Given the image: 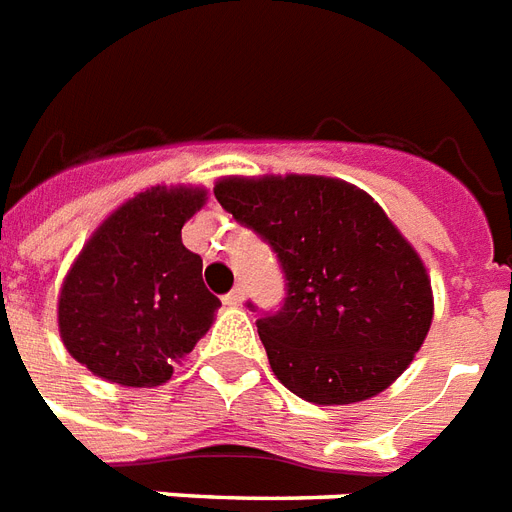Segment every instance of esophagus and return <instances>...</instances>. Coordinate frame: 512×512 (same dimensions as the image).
<instances>
[{
  "mask_svg": "<svg viewBox=\"0 0 512 512\" xmlns=\"http://www.w3.org/2000/svg\"><path fill=\"white\" fill-rule=\"evenodd\" d=\"M222 301L227 306H240L245 301V288H243V285H237V288H232L230 293L222 298Z\"/></svg>",
  "mask_w": 512,
  "mask_h": 512,
  "instance_id": "obj_1",
  "label": "esophagus"
}]
</instances>
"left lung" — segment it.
Returning <instances> with one entry per match:
<instances>
[{"label": "left lung", "mask_w": 512, "mask_h": 512, "mask_svg": "<svg viewBox=\"0 0 512 512\" xmlns=\"http://www.w3.org/2000/svg\"><path fill=\"white\" fill-rule=\"evenodd\" d=\"M214 195L285 272L282 306L256 320L282 386L306 402L354 404L407 370L433 320L431 277L365 190L285 174L227 177Z\"/></svg>", "instance_id": "8db88e82"}]
</instances>
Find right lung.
Listing matches in <instances>:
<instances>
[{"instance_id": "add662e5", "label": "right lung", "mask_w": 512, "mask_h": 512, "mask_svg": "<svg viewBox=\"0 0 512 512\" xmlns=\"http://www.w3.org/2000/svg\"><path fill=\"white\" fill-rule=\"evenodd\" d=\"M203 203V187H150L118 206L68 269L57 327L97 378L161 386L211 327L222 301L203 285V259L182 245Z\"/></svg>"}]
</instances>
